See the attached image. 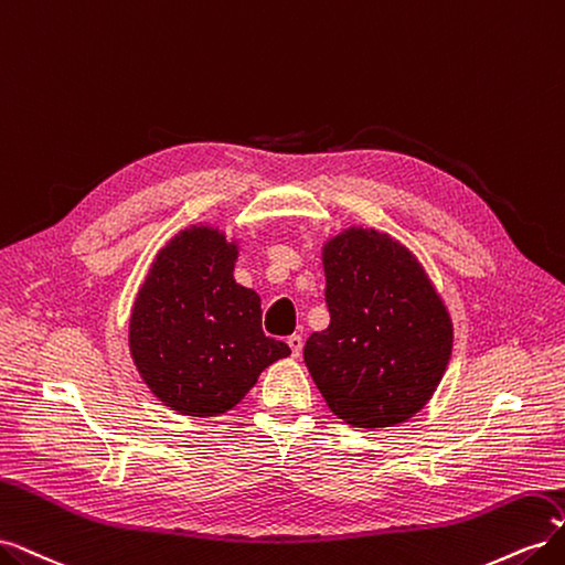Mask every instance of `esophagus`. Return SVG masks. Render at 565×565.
Segmentation results:
<instances>
[{
  "instance_id": "obj_1",
  "label": "esophagus",
  "mask_w": 565,
  "mask_h": 565,
  "mask_svg": "<svg viewBox=\"0 0 565 565\" xmlns=\"http://www.w3.org/2000/svg\"><path fill=\"white\" fill-rule=\"evenodd\" d=\"M287 344H289V349H292V355H295V358H299V355H301V349H303V339H301L299 334L287 337Z\"/></svg>"
}]
</instances>
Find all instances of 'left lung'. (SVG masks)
<instances>
[{
  "label": "left lung",
  "mask_w": 565,
  "mask_h": 565,
  "mask_svg": "<svg viewBox=\"0 0 565 565\" xmlns=\"http://www.w3.org/2000/svg\"><path fill=\"white\" fill-rule=\"evenodd\" d=\"M330 328L303 347L332 413L361 429L405 422L436 391L452 322L419 262L393 237L349 228L324 245Z\"/></svg>",
  "instance_id": "left-lung-1"
}]
</instances>
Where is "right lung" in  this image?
<instances>
[{
	"label": "right lung",
	"instance_id": "add662e5",
	"mask_svg": "<svg viewBox=\"0 0 565 565\" xmlns=\"http://www.w3.org/2000/svg\"><path fill=\"white\" fill-rule=\"evenodd\" d=\"M237 247L193 226L152 264L134 303L129 349L143 382L181 415L214 417L289 355L262 330V299L233 280Z\"/></svg>",
	"mask_w": 565,
	"mask_h": 565
}]
</instances>
